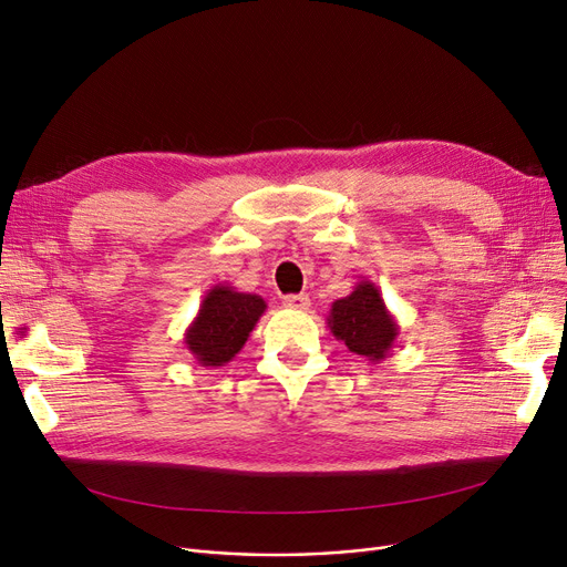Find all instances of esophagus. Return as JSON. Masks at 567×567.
Returning <instances> with one entry per match:
<instances>
[{"label":"esophagus","mask_w":567,"mask_h":567,"mask_svg":"<svg viewBox=\"0 0 567 567\" xmlns=\"http://www.w3.org/2000/svg\"><path fill=\"white\" fill-rule=\"evenodd\" d=\"M282 303H285V308H289V310H308V308H310L308 293H289V296H285Z\"/></svg>","instance_id":"1"}]
</instances>
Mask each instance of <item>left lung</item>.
<instances>
[{"mask_svg": "<svg viewBox=\"0 0 567 567\" xmlns=\"http://www.w3.org/2000/svg\"><path fill=\"white\" fill-rule=\"evenodd\" d=\"M326 323L336 340H342L351 353L370 363L389 359L400 336L395 317L385 308L379 287L370 280H361L349 296L336 301Z\"/></svg>", "mask_w": 567, "mask_h": 567, "instance_id": "left-lung-1", "label": "left lung"}]
</instances>
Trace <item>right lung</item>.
Instances as JSON below:
<instances>
[{"label":"right lung","mask_w":567,"mask_h":567,"mask_svg":"<svg viewBox=\"0 0 567 567\" xmlns=\"http://www.w3.org/2000/svg\"><path fill=\"white\" fill-rule=\"evenodd\" d=\"M266 301L220 282L206 291L197 317L184 333V344L202 368H220L244 349Z\"/></svg>","instance_id":"obj_1"}]
</instances>
